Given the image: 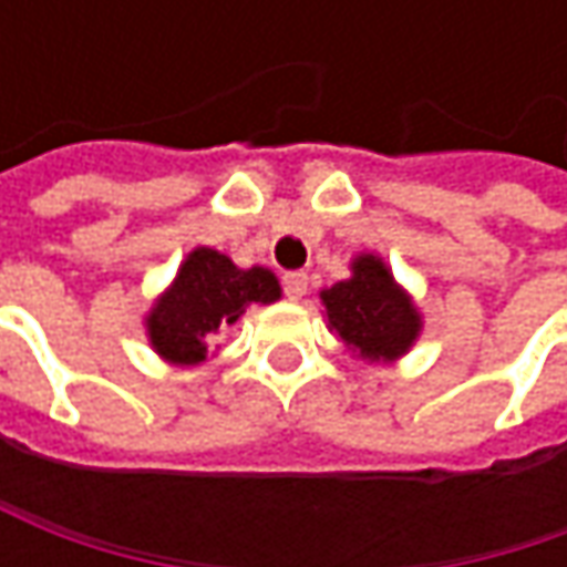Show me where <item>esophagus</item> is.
<instances>
[{
    "instance_id": "1",
    "label": "esophagus",
    "mask_w": 567,
    "mask_h": 567,
    "mask_svg": "<svg viewBox=\"0 0 567 567\" xmlns=\"http://www.w3.org/2000/svg\"><path fill=\"white\" fill-rule=\"evenodd\" d=\"M280 284H284V293L290 296V299H302L306 290H309V277L302 271H287Z\"/></svg>"
}]
</instances>
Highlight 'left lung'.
Returning a JSON list of instances; mask_svg holds the SVG:
<instances>
[{"label":"left lung","instance_id":"left-lung-1","mask_svg":"<svg viewBox=\"0 0 567 567\" xmlns=\"http://www.w3.org/2000/svg\"><path fill=\"white\" fill-rule=\"evenodd\" d=\"M321 299L331 328L365 360H394L416 340L420 316L375 255H360L353 277L324 290Z\"/></svg>","mask_w":567,"mask_h":567}]
</instances>
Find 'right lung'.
I'll return each instance as SVG.
<instances>
[{
    "instance_id": "add662e5",
    "label": "right lung",
    "mask_w": 567,
    "mask_h": 567,
    "mask_svg": "<svg viewBox=\"0 0 567 567\" xmlns=\"http://www.w3.org/2000/svg\"><path fill=\"white\" fill-rule=\"evenodd\" d=\"M277 296L280 284L268 268L239 271L227 255L195 249L147 318L151 343L169 362H202L207 343L236 324L251 302H274Z\"/></svg>"
}]
</instances>
